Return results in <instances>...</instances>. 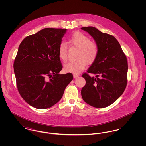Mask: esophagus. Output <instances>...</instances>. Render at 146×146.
I'll return each instance as SVG.
<instances>
[{
  "label": "esophagus",
  "mask_w": 146,
  "mask_h": 146,
  "mask_svg": "<svg viewBox=\"0 0 146 146\" xmlns=\"http://www.w3.org/2000/svg\"><path fill=\"white\" fill-rule=\"evenodd\" d=\"M78 76H79L78 74H73V77L74 78H76Z\"/></svg>",
  "instance_id": "esophagus-1"
}]
</instances>
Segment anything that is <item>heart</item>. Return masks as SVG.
Masks as SVG:
<instances>
[{"mask_svg": "<svg viewBox=\"0 0 146 146\" xmlns=\"http://www.w3.org/2000/svg\"><path fill=\"white\" fill-rule=\"evenodd\" d=\"M70 44L79 49L77 60L67 63L64 70L67 72L79 73L85 68L87 63L94 62L98 55L97 45L91 41L90 38L81 32H76L72 35L68 39ZM67 45L64 42L60 44L58 55L60 59L64 62L67 60Z\"/></svg>", "mask_w": 146, "mask_h": 146, "instance_id": "heart-1", "label": "heart"}]
</instances>
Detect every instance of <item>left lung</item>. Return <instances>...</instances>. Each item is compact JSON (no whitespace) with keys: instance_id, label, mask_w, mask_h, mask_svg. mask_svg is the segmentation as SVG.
Masks as SVG:
<instances>
[{"instance_id":"obj_1","label":"left lung","mask_w":146,"mask_h":146,"mask_svg":"<svg viewBox=\"0 0 146 146\" xmlns=\"http://www.w3.org/2000/svg\"><path fill=\"white\" fill-rule=\"evenodd\" d=\"M81 29L93 37L98 50L96 60L82 75L86 84L82 89V96L91 106L104 108L114 103L125 90L127 82V58L113 35L94 27ZM89 73L96 74V78L90 76Z\"/></svg>"}]
</instances>
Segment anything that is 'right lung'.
Masks as SVG:
<instances>
[{"mask_svg":"<svg viewBox=\"0 0 146 146\" xmlns=\"http://www.w3.org/2000/svg\"><path fill=\"white\" fill-rule=\"evenodd\" d=\"M67 29L46 28L26 37L15 58L14 73L21 97L38 109H46L62 98L73 74H60L62 65L58 55Z\"/></svg>","mask_w":146,"mask_h":146,"instance_id":"add662e5","label":"right lung"}]
</instances>
